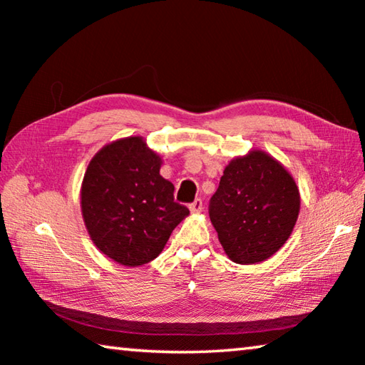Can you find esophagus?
<instances>
[{"mask_svg":"<svg viewBox=\"0 0 365 365\" xmlns=\"http://www.w3.org/2000/svg\"><path fill=\"white\" fill-rule=\"evenodd\" d=\"M190 211H191V214H200L202 211V201L201 200H195L190 205Z\"/></svg>","mask_w":365,"mask_h":365,"instance_id":"1","label":"esophagus"}]
</instances>
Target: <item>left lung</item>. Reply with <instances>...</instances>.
Listing matches in <instances>:
<instances>
[{"label": "left lung", "mask_w": 365, "mask_h": 365, "mask_svg": "<svg viewBox=\"0 0 365 365\" xmlns=\"http://www.w3.org/2000/svg\"><path fill=\"white\" fill-rule=\"evenodd\" d=\"M301 206L292 174L261 150L233 158L211 197L209 217L228 259L257 264L292 235Z\"/></svg>", "instance_id": "1"}]
</instances>
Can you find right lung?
Returning <instances> with one entry per match:
<instances>
[{
  "label": "right lung",
  "mask_w": 365,
  "mask_h": 365,
  "mask_svg": "<svg viewBox=\"0 0 365 365\" xmlns=\"http://www.w3.org/2000/svg\"><path fill=\"white\" fill-rule=\"evenodd\" d=\"M163 159L141 137L108 143L90 160L80 207L91 242L114 262L138 267L163 252L190 211L159 174Z\"/></svg>",
  "instance_id": "right-lung-1"
}]
</instances>
